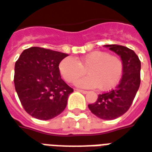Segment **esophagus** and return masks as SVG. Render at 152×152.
I'll return each mask as SVG.
<instances>
[{
    "label": "esophagus",
    "instance_id": "34e87169",
    "mask_svg": "<svg viewBox=\"0 0 152 152\" xmlns=\"http://www.w3.org/2000/svg\"><path fill=\"white\" fill-rule=\"evenodd\" d=\"M76 91H79V92H81V93H83V94H87V93H88V91H83V90H80V89H76Z\"/></svg>",
    "mask_w": 152,
    "mask_h": 152
}]
</instances>
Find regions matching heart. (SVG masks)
<instances>
[{"label": "heart", "instance_id": "heart-1", "mask_svg": "<svg viewBox=\"0 0 152 152\" xmlns=\"http://www.w3.org/2000/svg\"><path fill=\"white\" fill-rule=\"evenodd\" d=\"M86 72L89 76L80 80L76 85L84 88L109 91L120 81L124 73V61L119 57L104 51H93L75 60L64 58L59 64V72L68 83H75Z\"/></svg>", "mask_w": 152, "mask_h": 152}]
</instances>
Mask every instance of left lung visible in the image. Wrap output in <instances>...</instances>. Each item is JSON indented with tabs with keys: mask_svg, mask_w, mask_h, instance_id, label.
<instances>
[{
	"mask_svg": "<svg viewBox=\"0 0 152 152\" xmlns=\"http://www.w3.org/2000/svg\"><path fill=\"white\" fill-rule=\"evenodd\" d=\"M118 54L124 61V73L114 89L99 94L97 100L88 104L91 113L101 119L112 120L128 111L131 107L141 83V61L134 51L127 47L105 45Z\"/></svg>",
	"mask_w": 152,
	"mask_h": 152,
	"instance_id": "1",
	"label": "left lung"
}]
</instances>
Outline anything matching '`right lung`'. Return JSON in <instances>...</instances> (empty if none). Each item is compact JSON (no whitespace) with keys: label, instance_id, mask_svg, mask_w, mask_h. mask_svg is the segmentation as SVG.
I'll use <instances>...</instances> for the list:
<instances>
[{"label":"right lung","instance_id":"1","mask_svg":"<svg viewBox=\"0 0 152 152\" xmlns=\"http://www.w3.org/2000/svg\"><path fill=\"white\" fill-rule=\"evenodd\" d=\"M68 54L44 48L23 51L15 65L14 82L24 110L40 120L53 118L65 109L73 92L61 78L59 64Z\"/></svg>","mask_w":152,"mask_h":152}]
</instances>
